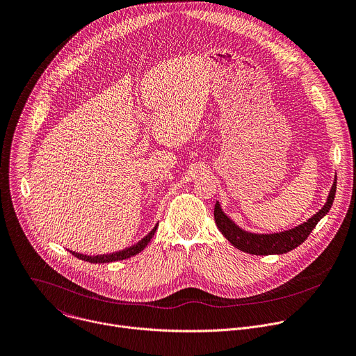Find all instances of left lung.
<instances>
[{
	"label": "left lung",
	"instance_id": "8db88e82",
	"mask_svg": "<svg viewBox=\"0 0 356 356\" xmlns=\"http://www.w3.org/2000/svg\"><path fill=\"white\" fill-rule=\"evenodd\" d=\"M335 190H337V176L334 177V183L331 186V190L328 193L327 201L323 205V208L317 211L306 222L282 232L254 233V232L242 229L230 216H227L223 212L219 201L215 202V209H213L215 223L220 230V233L230 242V245L245 253L256 254V256L284 254L296 249L299 245H302L307 239V236L314 229V226L318 223V220L327 215V212L332 205Z\"/></svg>",
	"mask_w": 356,
	"mask_h": 356
}]
</instances>
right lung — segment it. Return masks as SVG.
<instances>
[{
  "label": "right lung",
  "instance_id": "add662e5",
  "mask_svg": "<svg viewBox=\"0 0 356 356\" xmlns=\"http://www.w3.org/2000/svg\"><path fill=\"white\" fill-rule=\"evenodd\" d=\"M156 229H158V223L154 226V229L147 236H144V238L138 243H136V245H133V246H130V248H127L122 252H115V253H110V254H100V256H93V257L92 256H85V254H81V253H75V252H72V254L79 260L93 263V264H103V263H113V261H118V260H126V259H130V257L141 253L148 246V243L154 238Z\"/></svg>",
  "mask_w": 356,
  "mask_h": 356
}]
</instances>
